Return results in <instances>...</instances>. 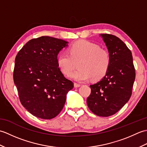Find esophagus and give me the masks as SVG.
Returning a JSON list of instances; mask_svg holds the SVG:
<instances>
[{
	"label": "esophagus",
	"instance_id": "1",
	"mask_svg": "<svg viewBox=\"0 0 147 147\" xmlns=\"http://www.w3.org/2000/svg\"><path fill=\"white\" fill-rule=\"evenodd\" d=\"M74 87H75V88H78V87H80L81 86V85H80V84H79V83H74Z\"/></svg>",
	"mask_w": 147,
	"mask_h": 147
}]
</instances>
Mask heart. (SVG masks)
<instances>
[{"instance_id":"1","label":"heart","mask_w":147,"mask_h":147,"mask_svg":"<svg viewBox=\"0 0 147 147\" xmlns=\"http://www.w3.org/2000/svg\"><path fill=\"white\" fill-rule=\"evenodd\" d=\"M59 67L65 75L69 76L79 62V69L70 75L78 82H86L93 78L96 80L104 77L111 63L109 53L96 43L80 40L72 44L69 54L62 52L58 55Z\"/></svg>"}]
</instances>
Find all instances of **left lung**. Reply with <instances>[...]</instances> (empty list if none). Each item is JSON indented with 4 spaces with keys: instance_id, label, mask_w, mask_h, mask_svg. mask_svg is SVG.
Wrapping results in <instances>:
<instances>
[{
    "instance_id": "8db88e82",
    "label": "left lung",
    "mask_w": 147,
    "mask_h": 147,
    "mask_svg": "<svg viewBox=\"0 0 147 147\" xmlns=\"http://www.w3.org/2000/svg\"><path fill=\"white\" fill-rule=\"evenodd\" d=\"M110 55L111 63L104 78L90 85L87 98L88 108L98 116L108 117L116 113L128 102L135 80L131 52L118 37L100 34Z\"/></svg>"
}]
</instances>
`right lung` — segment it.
Instances as JSON below:
<instances>
[{
	"label": "right lung",
	"mask_w": 147,
	"mask_h": 147,
	"mask_svg": "<svg viewBox=\"0 0 147 147\" xmlns=\"http://www.w3.org/2000/svg\"><path fill=\"white\" fill-rule=\"evenodd\" d=\"M67 44L64 40L43 36L30 40L16 57L13 79L19 97L23 107L37 117L57 116L74 87L57 62L59 52Z\"/></svg>",
	"instance_id": "right-lung-1"
}]
</instances>
